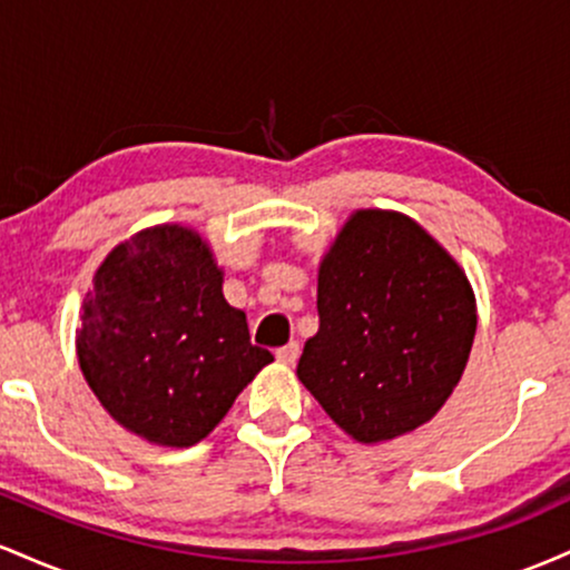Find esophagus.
Listing matches in <instances>:
<instances>
[{
	"instance_id": "34e87169",
	"label": "esophagus",
	"mask_w": 570,
	"mask_h": 570,
	"mask_svg": "<svg viewBox=\"0 0 570 570\" xmlns=\"http://www.w3.org/2000/svg\"><path fill=\"white\" fill-rule=\"evenodd\" d=\"M276 358L281 364H289L292 367V364L299 358V343H289V345H284V348H278Z\"/></svg>"
}]
</instances>
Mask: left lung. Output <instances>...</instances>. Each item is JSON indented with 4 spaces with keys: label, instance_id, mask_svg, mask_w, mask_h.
Instances as JSON below:
<instances>
[{
    "label": "left lung",
    "instance_id": "8db88e82",
    "mask_svg": "<svg viewBox=\"0 0 570 570\" xmlns=\"http://www.w3.org/2000/svg\"><path fill=\"white\" fill-rule=\"evenodd\" d=\"M318 332L297 377L356 442L429 423L466 370L476 303L461 265L415 219L362 208L318 265Z\"/></svg>",
    "mask_w": 570,
    "mask_h": 570
}]
</instances>
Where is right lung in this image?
Wrapping results in <instances>:
<instances>
[{
	"instance_id": "obj_1",
	"label": "right lung",
	"mask_w": 570,
	"mask_h": 570,
	"mask_svg": "<svg viewBox=\"0 0 570 570\" xmlns=\"http://www.w3.org/2000/svg\"><path fill=\"white\" fill-rule=\"evenodd\" d=\"M77 358L101 407L130 434L193 448L273 353L252 345L246 313L222 294V267L198 233L158 225L98 265Z\"/></svg>"
}]
</instances>
